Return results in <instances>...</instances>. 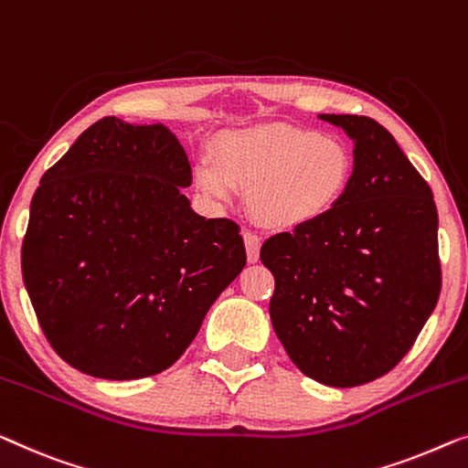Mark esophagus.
<instances>
[{
  "mask_svg": "<svg viewBox=\"0 0 468 468\" xmlns=\"http://www.w3.org/2000/svg\"><path fill=\"white\" fill-rule=\"evenodd\" d=\"M242 239H245V247H247V257L250 263H255L260 260V247H261V239L257 234L250 232V229H245L242 232Z\"/></svg>",
  "mask_w": 468,
  "mask_h": 468,
  "instance_id": "34e87169",
  "label": "esophagus"
}]
</instances>
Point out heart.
<instances>
[{
  "label": "heart",
  "instance_id": "1",
  "mask_svg": "<svg viewBox=\"0 0 468 468\" xmlns=\"http://www.w3.org/2000/svg\"><path fill=\"white\" fill-rule=\"evenodd\" d=\"M196 184L229 202L247 189L249 211L272 229L306 226L334 211L352 179V154L334 134L297 126H257L221 134L215 160L196 162Z\"/></svg>",
  "mask_w": 468,
  "mask_h": 468
}]
</instances>
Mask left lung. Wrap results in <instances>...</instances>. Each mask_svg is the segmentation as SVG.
<instances>
[{
    "label": "left lung",
    "mask_w": 468,
    "mask_h": 468,
    "mask_svg": "<svg viewBox=\"0 0 468 468\" xmlns=\"http://www.w3.org/2000/svg\"><path fill=\"white\" fill-rule=\"evenodd\" d=\"M323 120L355 141L334 211L261 245L274 276L270 318L297 369L350 388L395 367L441 293L437 207L392 134L365 116Z\"/></svg>",
    "instance_id": "8db88e82"
}]
</instances>
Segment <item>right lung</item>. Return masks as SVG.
<instances>
[{"mask_svg": "<svg viewBox=\"0 0 468 468\" xmlns=\"http://www.w3.org/2000/svg\"><path fill=\"white\" fill-rule=\"evenodd\" d=\"M189 184L165 126L112 116L44 173L20 266L46 340L71 367L105 380L168 369L245 268L240 226L196 215Z\"/></svg>", "mask_w": 468, "mask_h": 468, "instance_id": "right-lung-1", "label": "right lung"}]
</instances>
